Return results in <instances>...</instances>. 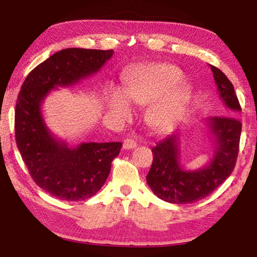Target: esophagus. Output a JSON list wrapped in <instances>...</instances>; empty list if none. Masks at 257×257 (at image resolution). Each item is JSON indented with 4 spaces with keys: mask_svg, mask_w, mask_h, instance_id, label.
<instances>
[{
    "mask_svg": "<svg viewBox=\"0 0 257 257\" xmlns=\"http://www.w3.org/2000/svg\"><path fill=\"white\" fill-rule=\"evenodd\" d=\"M136 146H137L136 142H135L132 138H125L122 143V147L124 150H133Z\"/></svg>",
    "mask_w": 257,
    "mask_h": 257,
    "instance_id": "obj_1",
    "label": "esophagus"
}]
</instances>
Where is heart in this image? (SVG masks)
Masks as SVG:
<instances>
[{"label":"heart","instance_id":"heart-1","mask_svg":"<svg viewBox=\"0 0 257 257\" xmlns=\"http://www.w3.org/2000/svg\"><path fill=\"white\" fill-rule=\"evenodd\" d=\"M184 75L171 64H152L124 78L123 93L114 90L107 99L111 110L128 112V102L151 106L146 121L159 132L170 129L182 114L190 98L191 88L182 82Z\"/></svg>","mask_w":257,"mask_h":257}]
</instances>
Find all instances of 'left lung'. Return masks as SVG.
Here are the masks:
<instances>
[{
    "label": "left lung",
    "mask_w": 257,
    "mask_h": 257,
    "mask_svg": "<svg viewBox=\"0 0 257 257\" xmlns=\"http://www.w3.org/2000/svg\"><path fill=\"white\" fill-rule=\"evenodd\" d=\"M217 93L229 115L241 111L233 85L227 76L211 66ZM213 138V158L197 170H187L180 163V136L172 134L152 149L153 163L146 176L147 185L159 198L173 204H189L206 197L231 175L236 165L241 123L234 116L205 119Z\"/></svg>",
    "instance_id": "left-lung-1"
}]
</instances>
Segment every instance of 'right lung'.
Listing matches in <instances>:
<instances>
[{
  "label": "right lung",
  "mask_w": 257,
  "mask_h": 257,
  "mask_svg": "<svg viewBox=\"0 0 257 257\" xmlns=\"http://www.w3.org/2000/svg\"><path fill=\"white\" fill-rule=\"evenodd\" d=\"M113 50L66 49L29 72L16 104V142L33 180L62 201H84L102 188L122 143H81L69 146L50 132L42 103L58 87L76 85L97 73Z\"/></svg>",
  "instance_id": "obj_1"
}]
</instances>
